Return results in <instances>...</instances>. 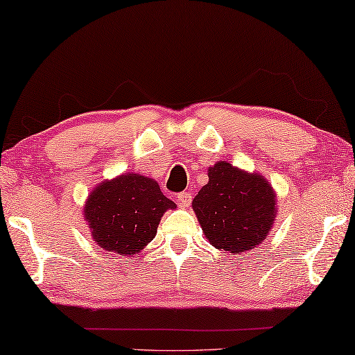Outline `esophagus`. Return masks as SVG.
<instances>
[{"label":"esophagus","mask_w":355,"mask_h":355,"mask_svg":"<svg viewBox=\"0 0 355 355\" xmlns=\"http://www.w3.org/2000/svg\"><path fill=\"white\" fill-rule=\"evenodd\" d=\"M176 201L181 207H189L191 202V193L190 191H181V193H178Z\"/></svg>","instance_id":"34e87169"}]
</instances>
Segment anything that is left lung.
Wrapping results in <instances>:
<instances>
[{"mask_svg":"<svg viewBox=\"0 0 355 355\" xmlns=\"http://www.w3.org/2000/svg\"><path fill=\"white\" fill-rule=\"evenodd\" d=\"M207 174L209 182L191 205L209 242L230 253L259 245L275 218V193L269 182L226 162H217Z\"/></svg>","mask_w":355,"mask_h":355,"instance_id":"1","label":"left lung"}]
</instances>
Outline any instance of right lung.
Returning <instances> with one entry per match:
<instances>
[{
	"instance_id": "add662e5",
	"label": "right lung",
	"mask_w": 355,
	"mask_h": 355,
	"mask_svg": "<svg viewBox=\"0 0 355 355\" xmlns=\"http://www.w3.org/2000/svg\"><path fill=\"white\" fill-rule=\"evenodd\" d=\"M166 209H176V205L162 193L154 179L127 173L92 191L85 218L98 245L132 257L154 239Z\"/></svg>"
}]
</instances>
